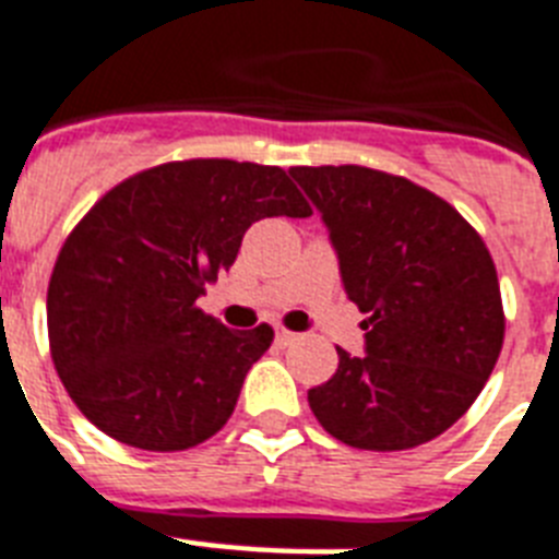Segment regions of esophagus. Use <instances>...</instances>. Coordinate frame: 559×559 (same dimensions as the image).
Listing matches in <instances>:
<instances>
[{
    "label": "esophagus",
    "mask_w": 559,
    "mask_h": 559,
    "mask_svg": "<svg viewBox=\"0 0 559 559\" xmlns=\"http://www.w3.org/2000/svg\"><path fill=\"white\" fill-rule=\"evenodd\" d=\"M298 335L293 333V330H287V326H275V342L281 344V347H287V344H293Z\"/></svg>",
    "instance_id": "esophagus-1"
}]
</instances>
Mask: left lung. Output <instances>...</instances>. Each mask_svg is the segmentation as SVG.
Wrapping results in <instances>:
<instances>
[{
    "instance_id": "1",
    "label": "left lung",
    "mask_w": 559,
    "mask_h": 559,
    "mask_svg": "<svg viewBox=\"0 0 559 559\" xmlns=\"http://www.w3.org/2000/svg\"><path fill=\"white\" fill-rule=\"evenodd\" d=\"M367 319L365 356L342 347L333 379L307 393L321 428L358 451L437 439L483 393L506 338L500 278L474 226L402 175L295 166Z\"/></svg>"
}]
</instances>
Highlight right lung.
Masks as SVG:
<instances>
[{"instance_id": "right-lung-1", "label": "right lung", "mask_w": 559, "mask_h": 559, "mask_svg": "<svg viewBox=\"0 0 559 559\" xmlns=\"http://www.w3.org/2000/svg\"><path fill=\"white\" fill-rule=\"evenodd\" d=\"M307 217L278 166L194 157L126 177L71 229L48 281V344L68 396L106 437L186 451L224 428L270 324L229 330L198 295L261 217Z\"/></svg>"}]
</instances>
